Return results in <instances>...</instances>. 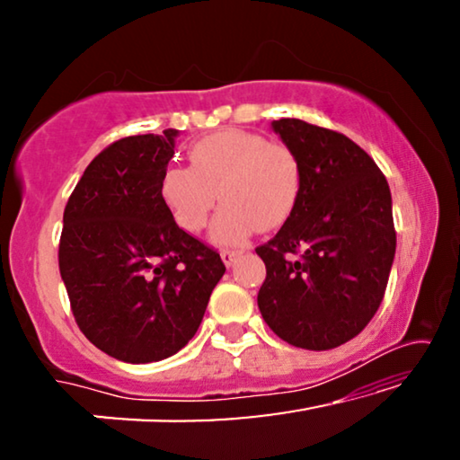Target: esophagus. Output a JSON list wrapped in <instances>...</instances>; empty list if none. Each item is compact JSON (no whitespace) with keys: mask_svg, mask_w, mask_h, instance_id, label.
Instances as JSON below:
<instances>
[{"mask_svg":"<svg viewBox=\"0 0 460 460\" xmlns=\"http://www.w3.org/2000/svg\"><path fill=\"white\" fill-rule=\"evenodd\" d=\"M241 253H243V251H234V249H224V251H222V260H224L226 266L232 268V266H234V261L238 260V257H241Z\"/></svg>","mask_w":460,"mask_h":460,"instance_id":"esophagus-1","label":"esophagus"}]
</instances>
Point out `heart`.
<instances>
[{"label":"heart","instance_id":"obj_1","mask_svg":"<svg viewBox=\"0 0 460 460\" xmlns=\"http://www.w3.org/2000/svg\"><path fill=\"white\" fill-rule=\"evenodd\" d=\"M190 167L169 165L161 199L178 226L205 228L219 194L226 200L211 228L219 244H238L255 228H279L291 217L301 192L297 156L282 144L243 129H224L190 148Z\"/></svg>","mask_w":460,"mask_h":460}]
</instances>
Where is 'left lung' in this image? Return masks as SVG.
<instances>
[{"mask_svg":"<svg viewBox=\"0 0 460 460\" xmlns=\"http://www.w3.org/2000/svg\"><path fill=\"white\" fill-rule=\"evenodd\" d=\"M272 129L297 156L301 192L279 234L255 249L266 263L257 305L282 341L339 348L385 295L395 255L392 192L348 136L301 119L272 121Z\"/></svg>","mask_w":460,"mask_h":460,"instance_id":"1","label":"left lung"}]
</instances>
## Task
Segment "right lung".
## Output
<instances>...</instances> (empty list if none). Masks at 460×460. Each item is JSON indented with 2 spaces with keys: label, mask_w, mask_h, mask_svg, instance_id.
<instances>
[{
  "label": "right lung",
  "mask_w": 460,
  "mask_h": 460,
  "mask_svg": "<svg viewBox=\"0 0 460 460\" xmlns=\"http://www.w3.org/2000/svg\"><path fill=\"white\" fill-rule=\"evenodd\" d=\"M178 134L129 136L104 148L62 217L58 266L73 316L121 362L178 354L226 272L219 253L181 230L161 199Z\"/></svg>",
  "instance_id": "add662e5"
}]
</instances>
